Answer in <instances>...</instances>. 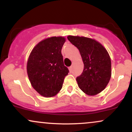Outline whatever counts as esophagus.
I'll list each match as a JSON object with an SVG mask.
<instances>
[{
	"label": "esophagus",
	"instance_id": "1",
	"mask_svg": "<svg viewBox=\"0 0 132 132\" xmlns=\"http://www.w3.org/2000/svg\"><path fill=\"white\" fill-rule=\"evenodd\" d=\"M69 71H70L71 72H72V66H70V67L69 68Z\"/></svg>",
	"mask_w": 132,
	"mask_h": 132
}]
</instances>
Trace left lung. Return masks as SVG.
Masks as SVG:
<instances>
[{"mask_svg": "<svg viewBox=\"0 0 132 132\" xmlns=\"http://www.w3.org/2000/svg\"><path fill=\"white\" fill-rule=\"evenodd\" d=\"M68 40L78 48L84 63V69L77 77L79 87L89 95L102 92L111 78V60L99 42L89 38L69 35Z\"/></svg>", "mask_w": 132, "mask_h": 132, "instance_id": "left-lung-1", "label": "left lung"}]
</instances>
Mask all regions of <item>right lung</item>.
<instances>
[{"instance_id": "right-lung-1", "label": "right lung", "mask_w": 132, "mask_h": 132, "mask_svg": "<svg viewBox=\"0 0 132 132\" xmlns=\"http://www.w3.org/2000/svg\"><path fill=\"white\" fill-rule=\"evenodd\" d=\"M65 41L63 37L45 39L33 48L28 57L27 70L30 83L45 97H53L60 91L69 72L61 54Z\"/></svg>"}]
</instances>
